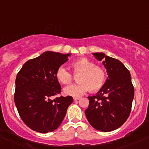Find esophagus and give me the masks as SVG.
Instances as JSON below:
<instances>
[{"label": "esophagus", "mask_w": 149, "mask_h": 149, "mask_svg": "<svg viewBox=\"0 0 149 149\" xmlns=\"http://www.w3.org/2000/svg\"><path fill=\"white\" fill-rule=\"evenodd\" d=\"M73 100H74L75 101H77V100H80V98H79V97H74V98H73Z\"/></svg>", "instance_id": "1"}]
</instances>
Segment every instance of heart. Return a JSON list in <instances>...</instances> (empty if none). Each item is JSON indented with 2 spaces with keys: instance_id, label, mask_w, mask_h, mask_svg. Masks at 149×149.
Masks as SVG:
<instances>
[{
  "instance_id": "obj_1",
  "label": "heart",
  "mask_w": 149,
  "mask_h": 149,
  "mask_svg": "<svg viewBox=\"0 0 149 149\" xmlns=\"http://www.w3.org/2000/svg\"><path fill=\"white\" fill-rule=\"evenodd\" d=\"M71 68L74 75H78L76 84L68 86L63 89L65 95L79 97L89 90L95 93L100 91L106 81L107 74L104 69L97 65L90 60L81 58L76 60L71 63ZM55 78L58 82L66 85L73 81V76L63 67H60L55 73Z\"/></svg>"
}]
</instances>
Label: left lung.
I'll return each instance as SVG.
<instances>
[{
	"instance_id": "left-lung-1",
	"label": "left lung",
	"mask_w": 149,
	"mask_h": 149,
	"mask_svg": "<svg viewBox=\"0 0 149 149\" xmlns=\"http://www.w3.org/2000/svg\"><path fill=\"white\" fill-rule=\"evenodd\" d=\"M94 55L99 61L103 60L108 78L97 95L88 97L89 104L85 115L96 130L109 132L123 125L128 118L134 87L130 71L120 61L102 52L94 53Z\"/></svg>"
}]
</instances>
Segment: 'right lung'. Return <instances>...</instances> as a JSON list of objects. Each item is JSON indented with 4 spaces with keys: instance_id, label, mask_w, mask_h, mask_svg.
<instances>
[{
    "instance_id": "right-lung-1",
    "label": "right lung",
    "mask_w": 149,
    "mask_h": 149,
    "mask_svg": "<svg viewBox=\"0 0 149 149\" xmlns=\"http://www.w3.org/2000/svg\"><path fill=\"white\" fill-rule=\"evenodd\" d=\"M70 54L45 52L26 61L16 79L14 102L19 116L31 130L47 133L56 130L73 101L70 96H60L61 86L55 73Z\"/></svg>"
}]
</instances>
